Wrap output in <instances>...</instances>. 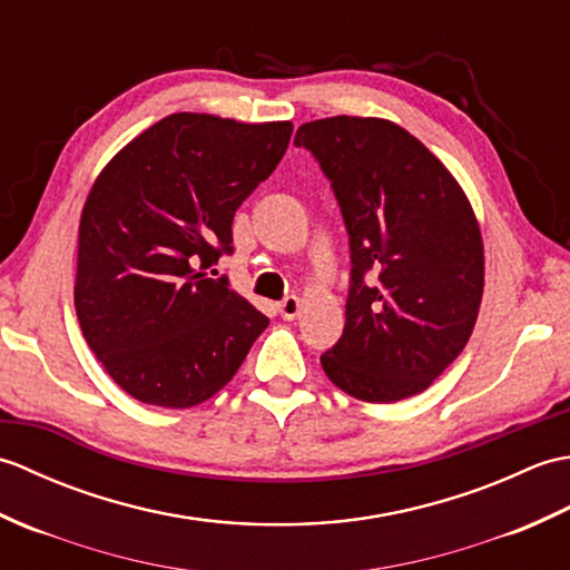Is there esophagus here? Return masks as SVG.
<instances>
[{
    "label": "esophagus",
    "instance_id": "1",
    "mask_svg": "<svg viewBox=\"0 0 570 570\" xmlns=\"http://www.w3.org/2000/svg\"><path fill=\"white\" fill-rule=\"evenodd\" d=\"M298 308H301V301L296 296H286L282 304H278V313H282L284 321H294L298 316Z\"/></svg>",
    "mask_w": 570,
    "mask_h": 570
}]
</instances>
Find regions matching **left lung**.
I'll return each mask as SVG.
<instances>
[{"instance_id": "8db88e82", "label": "left lung", "mask_w": 570, "mask_h": 570, "mask_svg": "<svg viewBox=\"0 0 570 570\" xmlns=\"http://www.w3.org/2000/svg\"><path fill=\"white\" fill-rule=\"evenodd\" d=\"M294 144L331 180L353 262L345 328L323 372L362 402L414 396L475 328L485 286L475 213L451 171L386 119H316Z\"/></svg>"}]
</instances>
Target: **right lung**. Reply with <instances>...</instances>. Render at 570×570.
Returning <instances> with one entry per match:
<instances>
[{"mask_svg":"<svg viewBox=\"0 0 570 570\" xmlns=\"http://www.w3.org/2000/svg\"><path fill=\"white\" fill-rule=\"evenodd\" d=\"M292 131L176 112L95 180L80 215L76 313L129 396L166 409L208 402L269 325L208 269L233 254L235 210L272 176Z\"/></svg>","mask_w":570,"mask_h":570,"instance_id":"add662e5","label":"right lung"}]
</instances>
